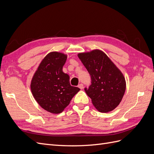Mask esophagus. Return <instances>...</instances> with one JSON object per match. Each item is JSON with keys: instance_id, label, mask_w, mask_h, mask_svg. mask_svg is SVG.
<instances>
[{"instance_id": "1", "label": "esophagus", "mask_w": 154, "mask_h": 154, "mask_svg": "<svg viewBox=\"0 0 154 154\" xmlns=\"http://www.w3.org/2000/svg\"><path fill=\"white\" fill-rule=\"evenodd\" d=\"M78 87L80 88V89H83V85L82 84V83H80V84L78 85Z\"/></svg>"}]
</instances>
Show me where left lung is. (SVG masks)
Here are the masks:
<instances>
[{"label": "left lung", "instance_id": "obj_1", "mask_svg": "<svg viewBox=\"0 0 154 154\" xmlns=\"http://www.w3.org/2000/svg\"><path fill=\"white\" fill-rule=\"evenodd\" d=\"M78 57L90 74L91 85L85 91L93 105L101 112L113 110L122 101L126 90L123 73L101 50L81 53Z\"/></svg>", "mask_w": 154, "mask_h": 154}]
</instances>
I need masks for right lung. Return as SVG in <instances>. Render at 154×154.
Returning a JSON list of instances; mask_svg holds the SVG:
<instances>
[{
  "instance_id": "add662e5",
  "label": "right lung",
  "mask_w": 154,
  "mask_h": 154,
  "mask_svg": "<svg viewBox=\"0 0 154 154\" xmlns=\"http://www.w3.org/2000/svg\"><path fill=\"white\" fill-rule=\"evenodd\" d=\"M67 58L62 53H49L41 62L31 80V90L34 98L42 108L53 114L63 112L80 90L70 85L69 76L63 72Z\"/></svg>"
}]
</instances>
